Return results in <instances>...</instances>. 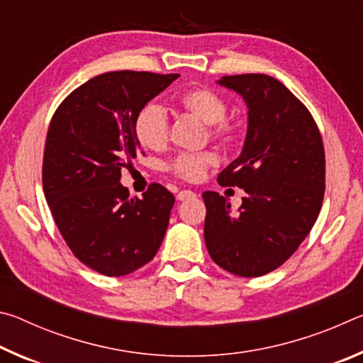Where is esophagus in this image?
<instances>
[{
  "mask_svg": "<svg viewBox=\"0 0 363 363\" xmlns=\"http://www.w3.org/2000/svg\"><path fill=\"white\" fill-rule=\"evenodd\" d=\"M195 194L192 192V190H181V192H177L176 199L179 201H184V200H189V199H194Z\"/></svg>",
  "mask_w": 363,
  "mask_h": 363,
  "instance_id": "1",
  "label": "esophagus"
}]
</instances>
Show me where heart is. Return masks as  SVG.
I'll list each match as a JSON object with an SVG mask.
<instances>
[{
  "label": "heart",
  "mask_w": 363,
  "mask_h": 363,
  "mask_svg": "<svg viewBox=\"0 0 363 363\" xmlns=\"http://www.w3.org/2000/svg\"><path fill=\"white\" fill-rule=\"evenodd\" d=\"M179 106L195 118L210 126L214 138L230 139L235 128L225 120L227 102L218 91L211 88H194L179 96ZM134 136L140 147L147 150H163L168 143V116L164 108L157 104L145 106L134 121ZM216 162L211 152L182 153L171 163V171L181 179L199 181L208 167Z\"/></svg>",
  "instance_id": "obj_1"
}]
</instances>
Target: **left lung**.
Wrapping results in <instances>:
<instances>
[{
  "label": "left lung",
  "instance_id": "left-lung-1",
  "mask_svg": "<svg viewBox=\"0 0 363 363\" xmlns=\"http://www.w3.org/2000/svg\"><path fill=\"white\" fill-rule=\"evenodd\" d=\"M242 96L248 126L242 153L220 171V186L245 190L242 206L203 192L205 243L211 259L238 277H261L281 266L320 213L325 152L314 118L284 83L262 73L216 82Z\"/></svg>",
  "mask_w": 363,
  "mask_h": 363
}]
</instances>
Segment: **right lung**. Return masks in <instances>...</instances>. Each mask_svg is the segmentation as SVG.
I'll return each mask as SVG.
<instances>
[{
	"instance_id": "right-lung-1",
	"label": "right lung",
	"mask_w": 363,
	"mask_h": 363,
	"mask_svg": "<svg viewBox=\"0 0 363 363\" xmlns=\"http://www.w3.org/2000/svg\"><path fill=\"white\" fill-rule=\"evenodd\" d=\"M177 73L108 72L79 86L54 113L43 157V190L65 243L79 261L121 277L157 255L174 196L152 184L143 199L121 186L138 157L134 121Z\"/></svg>"
}]
</instances>
